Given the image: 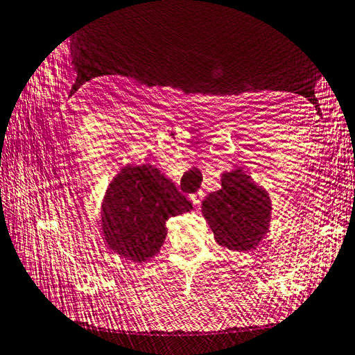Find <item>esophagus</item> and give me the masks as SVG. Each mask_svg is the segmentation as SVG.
<instances>
[{"mask_svg": "<svg viewBox=\"0 0 355 355\" xmlns=\"http://www.w3.org/2000/svg\"><path fill=\"white\" fill-rule=\"evenodd\" d=\"M202 198H204V193H202V191H198V193L190 195V200L193 202L195 205H199V204H200V202H202Z\"/></svg>", "mask_w": 355, "mask_h": 355, "instance_id": "34e87169", "label": "esophagus"}]
</instances>
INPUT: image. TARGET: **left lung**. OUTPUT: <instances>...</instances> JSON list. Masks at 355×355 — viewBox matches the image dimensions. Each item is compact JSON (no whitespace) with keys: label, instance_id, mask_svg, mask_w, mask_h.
Here are the masks:
<instances>
[{"label":"left lung","instance_id":"left-lung-1","mask_svg":"<svg viewBox=\"0 0 355 355\" xmlns=\"http://www.w3.org/2000/svg\"><path fill=\"white\" fill-rule=\"evenodd\" d=\"M270 199L241 169L221 175V189L202 202V212L221 247L235 251L256 248L269 232Z\"/></svg>","mask_w":355,"mask_h":355}]
</instances>
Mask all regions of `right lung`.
<instances>
[{"label": "right lung", "instance_id": "add662e5", "mask_svg": "<svg viewBox=\"0 0 355 355\" xmlns=\"http://www.w3.org/2000/svg\"><path fill=\"white\" fill-rule=\"evenodd\" d=\"M191 208V202L157 168L128 165L104 196L101 221L107 244L121 257L146 261L164 245L166 220Z\"/></svg>", "mask_w": 355, "mask_h": 355}]
</instances>
